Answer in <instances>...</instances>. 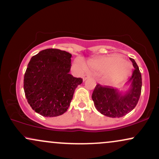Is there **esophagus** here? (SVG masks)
<instances>
[{
	"instance_id": "esophagus-1",
	"label": "esophagus",
	"mask_w": 159,
	"mask_h": 159,
	"mask_svg": "<svg viewBox=\"0 0 159 159\" xmlns=\"http://www.w3.org/2000/svg\"><path fill=\"white\" fill-rule=\"evenodd\" d=\"M89 77V75H87V74H84V75H83V80L84 81H86V80Z\"/></svg>"
}]
</instances>
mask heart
<instances>
[{"mask_svg":"<svg viewBox=\"0 0 159 159\" xmlns=\"http://www.w3.org/2000/svg\"><path fill=\"white\" fill-rule=\"evenodd\" d=\"M82 68H84V66L81 65ZM92 68L98 71H107L108 77L109 79L114 80L125 77L127 75L130 71V64L128 62H125V59L121 56H109V57H104L102 59L94 60L90 64Z\"/></svg>","mask_w":159,"mask_h":159,"instance_id":"b5f03b06","label":"heart"}]
</instances>
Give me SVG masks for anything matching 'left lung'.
<instances>
[{"instance_id": "left-lung-1", "label": "left lung", "mask_w": 159, "mask_h": 159, "mask_svg": "<svg viewBox=\"0 0 159 159\" xmlns=\"http://www.w3.org/2000/svg\"><path fill=\"white\" fill-rule=\"evenodd\" d=\"M134 70L126 85L127 91L122 92L116 88L98 84L92 98L98 111L109 117H122L129 113L137 104L142 90V75L135 60L130 58Z\"/></svg>"}]
</instances>
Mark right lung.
Instances as JSON below:
<instances>
[{
  "label": "right lung",
  "instance_id": "obj_1",
  "mask_svg": "<svg viewBox=\"0 0 159 159\" xmlns=\"http://www.w3.org/2000/svg\"><path fill=\"white\" fill-rule=\"evenodd\" d=\"M72 55L59 49H45L30 60L24 75V92L32 109L44 116L67 111L76 87L83 82L70 74Z\"/></svg>",
  "mask_w": 159,
  "mask_h": 159
}]
</instances>
